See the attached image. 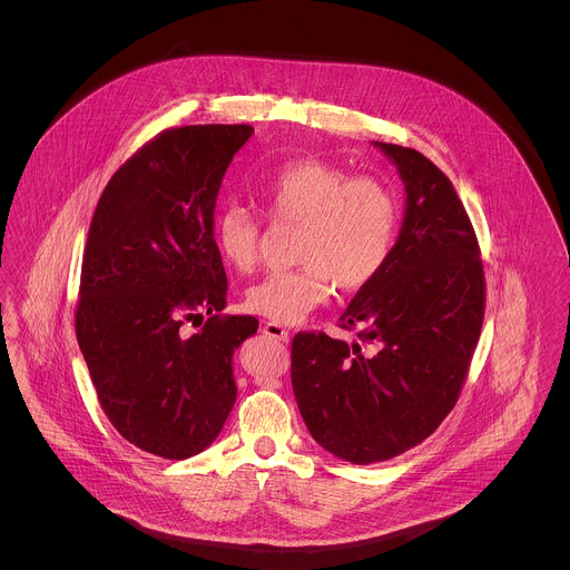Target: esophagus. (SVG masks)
<instances>
[{"label": "esophagus", "instance_id": "34e87169", "mask_svg": "<svg viewBox=\"0 0 570 570\" xmlns=\"http://www.w3.org/2000/svg\"><path fill=\"white\" fill-rule=\"evenodd\" d=\"M263 333H265L267 337L278 340V342H289V333H287V328H283V326L276 325V323H265V326H263Z\"/></svg>", "mask_w": 570, "mask_h": 570}]
</instances>
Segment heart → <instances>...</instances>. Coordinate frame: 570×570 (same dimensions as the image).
Here are the masks:
<instances>
[{
	"instance_id": "b5f03b06",
	"label": "heart",
	"mask_w": 570,
	"mask_h": 570,
	"mask_svg": "<svg viewBox=\"0 0 570 570\" xmlns=\"http://www.w3.org/2000/svg\"><path fill=\"white\" fill-rule=\"evenodd\" d=\"M274 222L301 226L298 269L272 272L247 287V312L276 325H296L328 298L366 287L386 265L397 233V202L373 177H351L337 164L303 158L281 166L256 186ZM258 222L244 206H228L215 222L224 261L249 272L258 258Z\"/></svg>"
}]
</instances>
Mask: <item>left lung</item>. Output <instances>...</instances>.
<instances>
[{
  "mask_svg": "<svg viewBox=\"0 0 570 570\" xmlns=\"http://www.w3.org/2000/svg\"><path fill=\"white\" fill-rule=\"evenodd\" d=\"M404 184V219L384 269L340 316L360 342L298 333L292 386L309 434L371 465L428 439L454 407L485 314V276L452 181L414 149L373 142Z\"/></svg>",
  "mask_w": 570,
  "mask_h": 570,
  "instance_id": "left-lung-1",
  "label": "left lung"
}]
</instances>
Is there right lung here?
I'll return each mask as SVG.
<instances>
[{
    "label": "right lung",
    "mask_w": 570,
    "mask_h": 570,
    "mask_svg": "<svg viewBox=\"0 0 570 570\" xmlns=\"http://www.w3.org/2000/svg\"><path fill=\"white\" fill-rule=\"evenodd\" d=\"M247 125L168 129L122 164L96 206L81 269L77 340L98 402L136 448L204 452L237 400L233 355L258 321L222 318L228 278L215 244L224 175ZM206 313L199 332L184 320Z\"/></svg>",
    "instance_id": "add662e5"
}]
</instances>
